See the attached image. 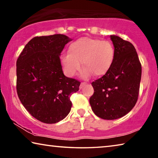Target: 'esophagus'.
Instances as JSON below:
<instances>
[{
	"mask_svg": "<svg viewBox=\"0 0 158 158\" xmlns=\"http://www.w3.org/2000/svg\"><path fill=\"white\" fill-rule=\"evenodd\" d=\"M86 84H87V83H86V82H81V84H80V86H79V88H80V89H82V88L84 87V86H85V85H86Z\"/></svg>",
	"mask_w": 158,
	"mask_h": 158,
	"instance_id": "esophagus-1",
	"label": "esophagus"
}]
</instances>
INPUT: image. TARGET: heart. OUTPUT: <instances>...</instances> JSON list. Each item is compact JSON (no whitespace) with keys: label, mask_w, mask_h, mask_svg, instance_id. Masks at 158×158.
<instances>
[{"label":"heart","mask_w":158,"mask_h":158,"mask_svg":"<svg viewBox=\"0 0 158 158\" xmlns=\"http://www.w3.org/2000/svg\"><path fill=\"white\" fill-rule=\"evenodd\" d=\"M114 58L115 49L111 42L82 37L71 44L69 52L63 55L62 62L65 73L73 76L81 68L83 61L85 68L82 77L88 78L93 73L102 75L107 73Z\"/></svg>","instance_id":"b5f03b06"}]
</instances>
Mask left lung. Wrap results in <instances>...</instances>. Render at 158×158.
Returning a JSON list of instances; mask_svg holds the SVG:
<instances>
[{"label": "left lung", "mask_w": 158, "mask_h": 158, "mask_svg": "<svg viewBox=\"0 0 158 158\" xmlns=\"http://www.w3.org/2000/svg\"><path fill=\"white\" fill-rule=\"evenodd\" d=\"M115 49L113 65L105 75L93 81L90 105L96 116L105 120L124 116L137 103L141 64L135 47L120 37L111 35Z\"/></svg>", "instance_id": "obj_1"}]
</instances>
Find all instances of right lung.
I'll return each mask as SVG.
<instances>
[{"mask_svg": "<svg viewBox=\"0 0 158 158\" xmlns=\"http://www.w3.org/2000/svg\"><path fill=\"white\" fill-rule=\"evenodd\" d=\"M72 40L65 35L35 37L17 60V92L21 102L35 118L56 123L68 116L70 96L81 82L63 73L59 56Z\"/></svg>", "mask_w": 158, "mask_h": 158, "instance_id": "obj_1", "label": "right lung"}]
</instances>
